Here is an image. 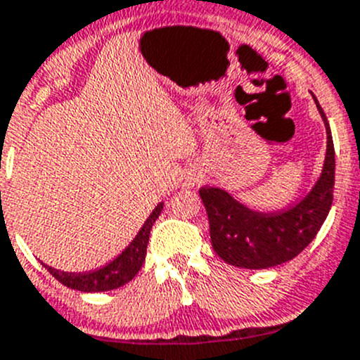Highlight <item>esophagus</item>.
Returning <instances> with one entry per match:
<instances>
[{
  "label": "esophagus",
  "mask_w": 360,
  "mask_h": 360,
  "mask_svg": "<svg viewBox=\"0 0 360 360\" xmlns=\"http://www.w3.org/2000/svg\"><path fill=\"white\" fill-rule=\"evenodd\" d=\"M186 184H188V186H195V184H197V177H195V176H193V177H188Z\"/></svg>",
  "instance_id": "obj_1"
}]
</instances>
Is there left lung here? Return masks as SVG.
<instances>
[{"mask_svg": "<svg viewBox=\"0 0 360 360\" xmlns=\"http://www.w3.org/2000/svg\"><path fill=\"white\" fill-rule=\"evenodd\" d=\"M314 103L327 131V153L320 177L297 202L275 211H257L234 199L224 188L199 190L210 220L213 250L227 264L263 270L286 263L297 257L323 226L334 197L335 158L327 117L316 97Z\"/></svg>", "mask_w": 360, "mask_h": 360, "instance_id": "8db88e82", "label": "left lung"}]
</instances>
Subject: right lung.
Segmentation results:
<instances>
[{"label":"right lung","mask_w":360,"mask_h":360,"mask_svg":"<svg viewBox=\"0 0 360 360\" xmlns=\"http://www.w3.org/2000/svg\"><path fill=\"white\" fill-rule=\"evenodd\" d=\"M163 210V202L158 204L142 226V229L136 233V236L131 240V243L120 252L115 259L106 263L104 266L97 268L92 271H62L56 268L44 264V268L63 284V286L70 288V290L85 291V293H99V291H110L117 290V288L124 286L134 275L139 274L142 268L143 261H146L147 254V243H149V234L153 229L154 221L161 214Z\"/></svg>","instance_id":"right-lung-1"}]
</instances>
